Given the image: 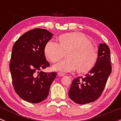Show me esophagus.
Returning a JSON list of instances; mask_svg holds the SVG:
<instances>
[{"label": "esophagus", "instance_id": "1", "mask_svg": "<svg viewBox=\"0 0 121 121\" xmlns=\"http://www.w3.org/2000/svg\"><path fill=\"white\" fill-rule=\"evenodd\" d=\"M64 75H65V74H64V73H58V76H60V77H63V76H64Z\"/></svg>", "mask_w": 121, "mask_h": 121}]
</instances>
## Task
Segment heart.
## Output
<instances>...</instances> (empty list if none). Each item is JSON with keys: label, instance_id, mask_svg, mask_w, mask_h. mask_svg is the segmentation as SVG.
I'll use <instances>...</instances> for the list:
<instances>
[{"label": "heart", "instance_id": "1", "mask_svg": "<svg viewBox=\"0 0 121 121\" xmlns=\"http://www.w3.org/2000/svg\"><path fill=\"white\" fill-rule=\"evenodd\" d=\"M58 44L48 41L44 47V54L53 63L60 61L65 56L67 59L54 65L56 70L71 71L77 69L78 73H86L94 66L98 53L91 41L82 34L68 33L58 36Z\"/></svg>", "mask_w": 121, "mask_h": 121}]
</instances>
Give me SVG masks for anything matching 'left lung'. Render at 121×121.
<instances>
[{
	"mask_svg": "<svg viewBox=\"0 0 121 121\" xmlns=\"http://www.w3.org/2000/svg\"><path fill=\"white\" fill-rule=\"evenodd\" d=\"M110 50L105 43L100 44L98 58L85 77L74 79L68 92L69 98L78 104L96 101L101 96L111 73Z\"/></svg>",
	"mask_w": 121,
	"mask_h": 121,
	"instance_id": "1",
	"label": "left lung"
}]
</instances>
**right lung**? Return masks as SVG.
I'll use <instances>...</instances> for the list:
<instances>
[{
    "label": "right lung",
    "instance_id": "right-lung-1",
    "mask_svg": "<svg viewBox=\"0 0 121 121\" xmlns=\"http://www.w3.org/2000/svg\"><path fill=\"white\" fill-rule=\"evenodd\" d=\"M53 36L46 29H33L19 37L13 46L10 70L13 87L17 94L27 102L44 101L56 77V72L40 71L50 66L44 47Z\"/></svg>",
    "mask_w": 121,
    "mask_h": 121
}]
</instances>
